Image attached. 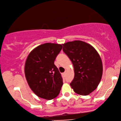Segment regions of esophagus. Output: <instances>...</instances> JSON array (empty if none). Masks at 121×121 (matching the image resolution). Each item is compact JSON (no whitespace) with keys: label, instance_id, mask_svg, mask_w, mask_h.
Masks as SVG:
<instances>
[{"label":"esophagus","instance_id":"1","mask_svg":"<svg viewBox=\"0 0 121 121\" xmlns=\"http://www.w3.org/2000/svg\"><path fill=\"white\" fill-rule=\"evenodd\" d=\"M65 74H66V71L64 72L63 74H62V75H65Z\"/></svg>","mask_w":121,"mask_h":121}]
</instances>
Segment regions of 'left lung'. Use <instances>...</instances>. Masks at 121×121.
Returning <instances> with one entry per match:
<instances>
[{
	"instance_id": "left-lung-1",
	"label": "left lung",
	"mask_w": 121,
	"mask_h": 121,
	"mask_svg": "<svg viewBox=\"0 0 121 121\" xmlns=\"http://www.w3.org/2000/svg\"><path fill=\"white\" fill-rule=\"evenodd\" d=\"M62 46V50L74 66V78L70 86L77 94H89L97 88L102 78L103 65L100 56L94 47L82 41Z\"/></svg>"
}]
</instances>
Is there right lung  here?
Instances as JSON below:
<instances>
[{
    "label": "right lung",
    "instance_id": "obj_1",
    "mask_svg": "<svg viewBox=\"0 0 121 121\" xmlns=\"http://www.w3.org/2000/svg\"><path fill=\"white\" fill-rule=\"evenodd\" d=\"M62 48L61 45L46 43L35 48L27 57L26 78L32 91L41 98L51 100L60 91L63 82L54 61Z\"/></svg>",
    "mask_w": 121,
    "mask_h": 121
}]
</instances>
